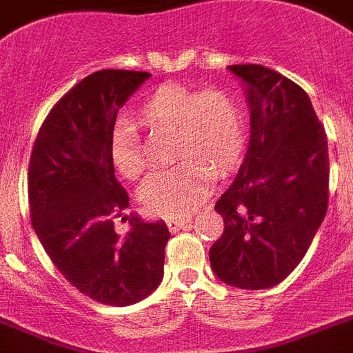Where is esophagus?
Returning a JSON list of instances; mask_svg holds the SVG:
<instances>
[{
	"label": "esophagus",
	"mask_w": 353,
	"mask_h": 353,
	"mask_svg": "<svg viewBox=\"0 0 353 353\" xmlns=\"http://www.w3.org/2000/svg\"><path fill=\"white\" fill-rule=\"evenodd\" d=\"M168 228H170V231H179V229H183V228H189L190 225V221L189 219H168L166 221Z\"/></svg>",
	"instance_id": "obj_1"
}]
</instances>
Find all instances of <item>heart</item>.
<instances>
[{"mask_svg": "<svg viewBox=\"0 0 353 353\" xmlns=\"http://www.w3.org/2000/svg\"><path fill=\"white\" fill-rule=\"evenodd\" d=\"M137 119L148 129H173L174 161L157 171L140 189L152 213L183 216L198 208L212 189L213 173L222 176L240 161L245 145L243 113L228 90H198L185 83L159 85L140 105ZM112 164L125 180H138L147 170L140 138L131 124H121L112 138Z\"/></svg>", "mask_w": 353, "mask_h": 353, "instance_id": "obj_1", "label": "heart"}]
</instances>
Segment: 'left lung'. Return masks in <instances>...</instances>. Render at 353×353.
I'll use <instances>...</instances> for the list:
<instances>
[{
  "mask_svg": "<svg viewBox=\"0 0 353 353\" xmlns=\"http://www.w3.org/2000/svg\"><path fill=\"white\" fill-rule=\"evenodd\" d=\"M247 85L250 141L215 203L224 232L210 248L222 282L270 289L308 252L329 203L327 137L301 87L261 64H232Z\"/></svg>",
  "mask_w": 353,
  "mask_h": 353,
  "instance_id": "obj_1",
  "label": "left lung"
}]
</instances>
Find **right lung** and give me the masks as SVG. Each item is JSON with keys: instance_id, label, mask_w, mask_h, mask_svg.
I'll return each instance as SVG.
<instances>
[{"instance_id": "right-lung-1", "label": "right lung", "mask_w": 353, "mask_h": 353, "mask_svg": "<svg viewBox=\"0 0 353 353\" xmlns=\"http://www.w3.org/2000/svg\"><path fill=\"white\" fill-rule=\"evenodd\" d=\"M147 71L101 70L52 106L34 140L28 171L31 224L73 287L110 306H129L163 280L170 231L163 221L124 216L129 196L113 174V125ZM132 224L121 236L114 219Z\"/></svg>"}]
</instances>
